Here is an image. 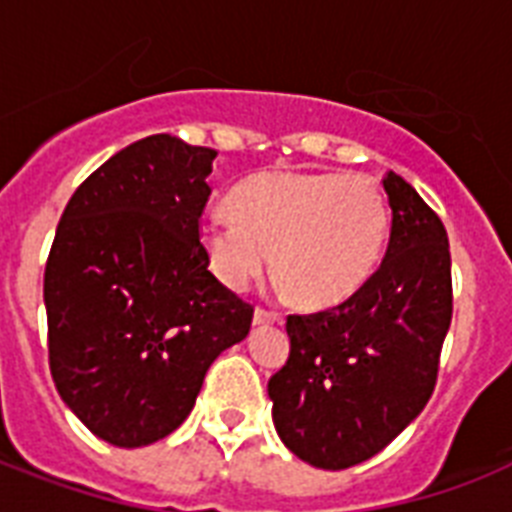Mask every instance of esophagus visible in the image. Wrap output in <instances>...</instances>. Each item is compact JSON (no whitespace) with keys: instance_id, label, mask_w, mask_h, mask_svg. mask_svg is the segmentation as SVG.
<instances>
[{"instance_id":"34e87169","label":"esophagus","mask_w":512,"mask_h":512,"mask_svg":"<svg viewBox=\"0 0 512 512\" xmlns=\"http://www.w3.org/2000/svg\"><path fill=\"white\" fill-rule=\"evenodd\" d=\"M279 319V313H271V311H265V308H257L255 313H252V324L255 327H265V324H276Z\"/></svg>"}]
</instances>
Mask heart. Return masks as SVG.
Wrapping results in <instances>:
<instances>
[{"mask_svg": "<svg viewBox=\"0 0 512 512\" xmlns=\"http://www.w3.org/2000/svg\"><path fill=\"white\" fill-rule=\"evenodd\" d=\"M231 212L199 225L209 268L233 292L276 268L308 308H332L364 287L388 241L380 185L345 172L273 170L233 188Z\"/></svg>", "mask_w": 512, "mask_h": 512, "instance_id": "b5f03b06", "label": "heart"}]
</instances>
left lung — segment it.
<instances>
[{"label": "left lung", "mask_w": 512, "mask_h": 512, "mask_svg": "<svg viewBox=\"0 0 512 512\" xmlns=\"http://www.w3.org/2000/svg\"><path fill=\"white\" fill-rule=\"evenodd\" d=\"M385 260L329 311L289 316V358L268 380L273 425L313 468L345 470L382 452L436 388L452 324V257L444 223L396 172Z\"/></svg>", "instance_id": "obj_1"}]
</instances>
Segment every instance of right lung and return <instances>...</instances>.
Masks as SVG:
<instances>
[{"mask_svg": "<svg viewBox=\"0 0 512 512\" xmlns=\"http://www.w3.org/2000/svg\"><path fill=\"white\" fill-rule=\"evenodd\" d=\"M217 151L151 135L100 164L63 209L47 268L50 372L108 444L138 449L191 414L209 364L249 335L252 305L199 241Z\"/></svg>", "mask_w": 512, "mask_h": 512, "instance_id": "right-lung-1", "label": "right lung"}]
</instances>
